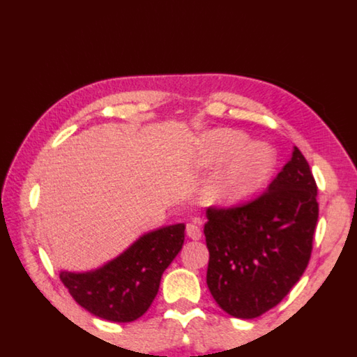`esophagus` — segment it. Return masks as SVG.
I'll return each instance as SVG.
<instances>
[{"instance_id":"esophagus-1","label":"esophagus","mask_w":357,"mask_h":357,"mask_svg":"<svg viewBox=\"0 0 357 357\" xmlns=\"http://www.w3.org/2000/svg\"><path fill=\"white\" fill-rule=\"evenodd\" d=\"M201 221L198 218H195L192 222H188L185 227V232L188 235V238L192 240H201L202 232H201Z\"/></svg>"}]
</instances>
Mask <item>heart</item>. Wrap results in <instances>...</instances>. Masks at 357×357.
Listing matches in <instances>:
<instances>
[{"instance_id":"heart-1","label":"heart","mask_w":357,"mask_h":357,"mask_svg":"<svg viewBox=\"0 0 357 357\" xmlns=\"http://www.w3.org/2000/svg\"><path fill=\"white\" fill-rule=\"evenodd\" d=\"M275 151L263 142H248L241 131L220 128L206 136L201 165L216 170L212 190L222 204H238L268 184L275 170Z\"/></svg>"}]
</instances>
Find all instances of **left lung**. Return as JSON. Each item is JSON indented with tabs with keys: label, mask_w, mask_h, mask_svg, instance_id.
I'll return each mask as SVG.
<instances>
[{
	"label": "left lung",
	"mask_w": 357,
	"mask_h": 357,
	"mask_svg": "<svg viewBox=\"0 0 357 357\" xmlns=\"http://www.w3.org/2000/svg\"><path fill=\"white\" fill-rule=\"evenodd\" d=\"M317 185L297 146L261 197L207 208V286L222 311L255 319L288 296L308 266L319 218Z\"/></svg>",
	"instance_id": "obj_1"
}]
</instances>
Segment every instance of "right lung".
I'll list each match as a JSON object with an SVG mask.
<instances>
[{"label": "right lung", "instance_id": "obj_1", "mask_svg": "<svg viewBox=\"0 0 357 357\" xmlns=\"http://www.w3.org/2000/svg\"><path fill=\"white\" fill-rule=\"evenodd\" d=\"M184 230L183 222L153 230L102 268L61 271L60 280L93 316L119 324L132 322L155 300L160 277L183 249Z\"/></svg>", "mask_w": 357, "mask_h": 357}]
</instances>
